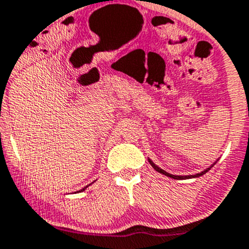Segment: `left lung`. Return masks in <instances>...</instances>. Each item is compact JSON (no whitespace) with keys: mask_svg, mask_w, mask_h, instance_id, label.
I'll return each instance as SVG.
<instances>
[{"mask_svg":"<svg viewBox=\"0 0 249 249\" xmlns=\"http://www.w3.org/2000/svg\"><path fill=\"white\" fill-rule=\"evenodd\" d=\"M149 162H150V164H151L152 166V168L155 169V171H157L159 172V173H162V174H164V176H167V177H169V178H173V179H178V180H181V179H190V178H197V177H201V176H203V174L205 173H207V172L209 171V169L211 168H207L206 169V171H203V172H201V173H197V174H195V176H173V174H169V173H167V172H164L163 169H161L160 168V167H157L156 164L154 163V162L151 161V160H149Z\"/></svg>","mask_w":249,"mask_h":249,"instance_id":"left-lung-1","label":"left lung"}]
</instances>
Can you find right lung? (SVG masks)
Listing matches in <instances>:
<instances>
[{
	"instance_id": "1",
	"label": "right lung",
	"mask_w": 249,
	"mask_h": 249,
	"mask_svg": "<svg viewBox=\"0 0 249 249\" xmlns=\"http://www.w3.org/2000/svg\"><path fill=\"white\" fill-rule=\"evenodd\" d=\"M86 188H87V186H86ZM86 188H83V189H82V190H81V191H83V190H85V189H86Z\"/></svg>"
}]
</instances>
